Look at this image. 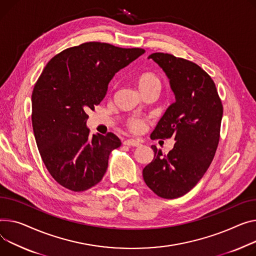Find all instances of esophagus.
Wrapping results in <instances>:
<instances>
[{
    "label": "esophagus",
    "mask_w": 256,
    "mask_h": 256,
    "mask_svg": "<svg viewBox=\"0 0 256 256\" xmlns=\"http://www.w3.org/2000/svg\"><path fill=\"white\" fill-rule=\"evenodd\" d=\"M124 145L132 146V147H138L141 145V143L138 140H134V139H128L124 141Z\"/></svg>",
    "instance_id": "34e87169"
}]
</instances>
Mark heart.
Segmentation results:
<instances>
[{"mask_svg": "<svg viewBox=\"0 0 256 256\" xmlns=\"http://www.w3.org/2000/svg\"><path fill=\"white\" fill-rule=\"evenodd\" d=\"M134 83L139 90L145 92L147 90H158L162 88V82L158 76L153 72H142L134 76ZM128 126L132 132H140L144 128L145 124L140 118L132 117L128 120Z\"/></svg>", "mask_w": 256, "mask_h": 256, "instance_id": "b5f03b06", "label": "heart"}]
</instances>
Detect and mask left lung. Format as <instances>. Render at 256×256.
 I'll list each match as a JSON object with an SVG mask.
<instances>
[{
  "instance_id": "8db88e82",
  "label": "left lung",
  "mask_w": 256,
  "mask_h": 256,
  "mask_svg": "<svg viewBox=\"0 0 256 256\" xmlns=\"http://www.w3.org/2000/svg\"><path fill=\"white\" fill-rule=\"evenodd\" d=\"M166 73L176 102L170 106L150 138L176 141L168 154L152 145V162L143 168L149 188L164 198L190 192L206 173L219 142L224 108L212 78L196 64L168 54H152Z\"/></svg>"
}]
</instances>
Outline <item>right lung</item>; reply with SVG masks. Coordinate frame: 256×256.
<instances>
[{
  "label": "right lung",
  "mask_w": 256,
  "mask_h": 256,
  "mask_svg": "<svg viewBox=\"0 0 256 256\" xmlns=\"http://www.w3.org/2000/svg\"><path fill=\"white\" fill-rule=\"evenodd\" d=\"M145 52L88 42L51 58L32 94V124L42 160L66 188L84 192L104 177L112 150L122 145L112 132L90 136L88 112L105 98L114 75Z\"/></svg>",
  "instance_id": "obj_1"
}]
</instances>
